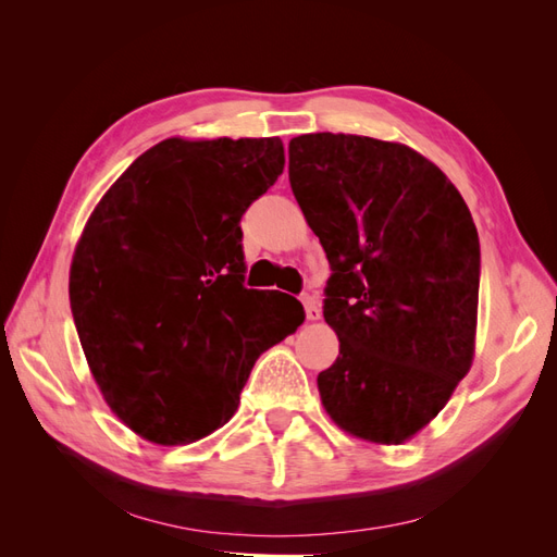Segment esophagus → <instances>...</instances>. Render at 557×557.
<instances>
[{
  "label": "esophagus",
  "mask_w": 557,
  "mask_h": 557,
  "mask_svg": "<svg viewBox=\"0 0 557 557\" xmlns=\"http://www.w3.org/2000/svg\"><path fill=\"white\" fill-rule=\"evenodd\" d=\"M301 301H305V311H307V318L309 320H320V305H318V299L313 297V295H305L301 297Z\"/></svg>",
  "instance_id": "1"
}]
</instances>
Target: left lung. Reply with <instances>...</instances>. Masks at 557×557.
<instances>
[{
    "instance_id": "obj_1",
    "label": "left lung",
    "mask_w": 557,
    "mask_h": 557,
    "mask_svg": "<svg viewBox=\"0 0 557 557\" xmlns=\"http://www.w3.org/2000/svg\"><path fill=\"white\" fill-rule=\"evenodd\" d=\"M288 156L332 267L323 315L339 358L318 374L320 401L358 440L409 442L474 360L476 225L440 166L404 144L318 132L295 137Z\"/></svg>"
}]
</instances>
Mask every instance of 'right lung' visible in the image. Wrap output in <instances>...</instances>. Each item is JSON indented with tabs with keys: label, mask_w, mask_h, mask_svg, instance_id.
Segmentation results:
<instances>
[{
	"label": "right lung",
	"mask_w": 557,
	"mask_h": 557,
	"mask_svg": "<svg viewBox=\"0 0 557 557\" xmlns=\"http://www.w3.org/2000/svg\"><path fill=\"white\" fill-rule=\"evenodd\" d=\"M283 164L278 137L164 139L83 227L76 332L99 393L141 440L178 446L223 428L260 352L305 323L295 297L242 283L239 221Z\"/></svg>",
	"instance_id": "1"
}]
</instances>
